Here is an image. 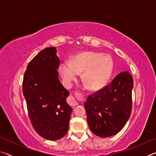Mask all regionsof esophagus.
I'll return each mask as SVG.
<instances>
[{"mask_svg": "<svg viewBox=\"0 0 156 156\" xmlns=\"http://www.w3.org/2000/svg\"><path fill=\"white\" fill-rule=\"evenodd\" d=\"M67 102H68L69 105H70L71 106H77V105H78V102L76 101L74 98H73L72 96H70L68 98Z\"/></svg>", "mask_w": 156, "mask_h": 156, "instance_id": "esophagus-1", "label": "esophagus"}]
</instances>
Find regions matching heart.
<instances>
[{
    "mask_svg": "<svg viewBox=\"0 0 156 156\" xmlns=\"http://www.w3.org/2000/svg\"><path fill=\"white\" fill-rule=\"evenodd\" d=\"M113 62L112 58L102 53L85 51L76 56L72 61L64 60L60 64L59 70L66 85H72L82 72V79L87 88L98 90L105 86L112 75Z\"/></svg>",
    "mask_w": 156,
    "mask_h": 156,
    "instance_id": "obj_1",
    "label": "heart"
}]
</instances>
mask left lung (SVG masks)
Listing matches in <instances>:
<instances>
[{
    "mask_svg": "<svg viewBox=\"0 0 156 156\" xmlns=\"http://www.w3.org/2000/svg\"><path fill=\"white\" fill-rule=\"evenodd\" d=\"M133 79L128 72L120 73L112 83L89 95L84 102L87 123L99 137L115 135L131 115Z\"/></svg>",
    "mask_w": 156,
    "mask_h": 156,
    "instance_id": "8db88e82",
    "label": "left lung"
}]
</instances>
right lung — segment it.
Here are the masks:
<instances>
[{
	"mask_svg": "<svg viewBox=\"0 0 156 156\" xmlns=\"http://www.w3.org/2000/svg\"><path fill=\"white\" fill-rule=\"evenodd\" d=\"M56 49L47 47L29 62L23 82L28 115L36 133L57 140L67 133L72 109L66 98L69 94L58 79Z\"/></svg>",
	"mask_w": 156,
	"mask_h": 156,
	"instance_id": "1",
	"label": "right lung"
}]
</instances>
